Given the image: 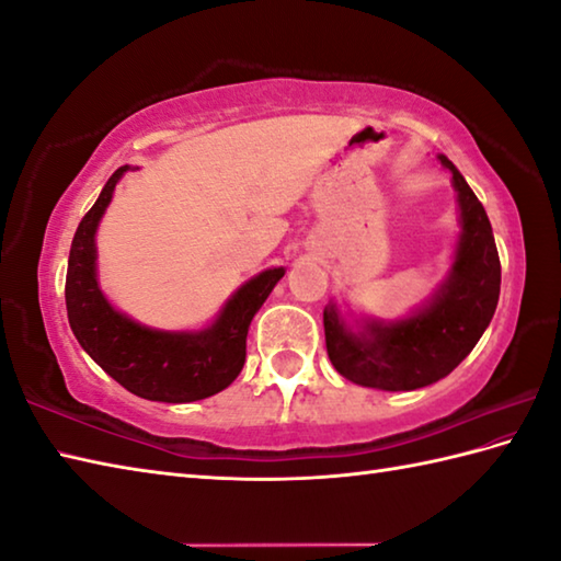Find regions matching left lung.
<instances>
[{
	"label": "left lung",
	"instance_id": "obj_1",
	"mask_svg": "<svg viewBox=\"0 0 561 561\" xmlns=\"http://www.w3.org/2000/svg\"><path fill=\"white\" fill-rule=\"evenodd\" d=\"M437 160L453 172L459 211L447 277L419 309L393 321L343 313L335 301L323 309L328 357L359 387L413 391L445 379L474 350L496 311L501 262L489 216L455 164L445 156Z\"/></svg>",
	"mask_w": 561,
	"mask_h": 561
}]
</instances>
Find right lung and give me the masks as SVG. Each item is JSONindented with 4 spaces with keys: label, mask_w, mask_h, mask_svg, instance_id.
<instances>
[{
    "label": "right lung",
    "mask_w": 561,
    "mask_h": 561,
    "mask_svg": "<svg viewBox=\"0 0 561 561\" xmlns=\"http://www.w3.org/2000/svg\"><path fill=\"white\" fill-rule=\"evenodd\" d=\"M130 164L118 168L72 238L65 304L77 343L108 377L140 399L190 403L214 397L236 381L245 365L252 318L267 301L284 267L255 274L228 296L221 311L199 331H160L121 313L96 277V230Z\"/></svg>",
    "instance_id": "obj_1"
}]
</instances>
